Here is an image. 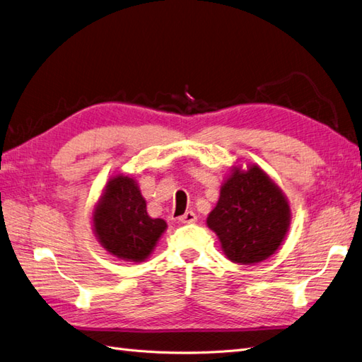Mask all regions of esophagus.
I'll return each mask as SVG.
<instances>
[{
    "label": "esophagus",
    "instance_id": "34e87169",
    "mask_svg": "<svg viewBox=\"0 0 362 362\" xmlns=\"http://www.w3.org/2000/svg\"><path fill=\"white\" fill-rule=\"evenodd\" d=\"M195 221H197V215L193 214V211H186L182 216H180V223H182V224H190Z\"/></svg>",
    "mask_w": 362,
    "mask_h": 362
}]
</instances>
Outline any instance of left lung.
<instances>
[{"instance_id":"8db88e82","label":"left lung","mask_w":362,"mask_h":362,"mask_svg":"<svg viewBox=\"0 0 362 362\" xmlns=\"http://www.w3.org/2000/svg\"><path fill=\"white\" fill-rule=\"evenodd\" d=\"M292 221L288 199L259 165H232L207 226L226 257L243 266L269 259L284 243Z\"/></svg>"}]
</instances>
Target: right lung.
I'll use <instances>...</instances> for the list:
<instances>
[{
	"label": "right lung",
	"instance_id": "1",
	"mask_svg": "<svg viewBox=\"0 0 362 362\" xmlns=\"http://www.w3.org/2000/svg\"><path fill=\"white\" fill-rule=\"evenodd\" d=\"M161 218H151L134 175H113L92 210V230L112 257L143 262L165 232Z\"/></svg>",
	"mask_w": 362,
	"mask_h": 362
}]
</instances>
